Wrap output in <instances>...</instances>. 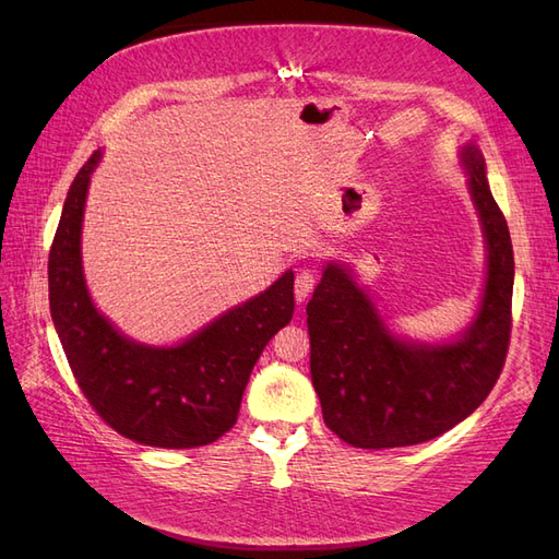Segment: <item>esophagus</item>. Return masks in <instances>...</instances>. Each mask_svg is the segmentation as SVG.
Returning a JSON list of instances; mask_svg holds the SVG:
<instances>
[{
	"label": "esophagus",
	"mask_w": 559,
	"mask_h": 559,
	"mask_svg": "<svg viewBox=\"0 0 559 559\" xmlns=\"http://www.w3.org/2000/svg\"><path fill=\"white\" fill-rule=\"evenodd\" d=\"M312 289H314V273L312 270H300V273L296 275V282H294L296 300H306Z\"/></svg>",
	"instance_id": "esophagus-1"
}]
</instances>
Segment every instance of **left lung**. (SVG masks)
Returning a JSON list of instances; mask_svg holds the SVG:
<instances>
[{
	"label": "left lung",
	"mask_w": 559,
	"mask_h": 559,
	"mask_svg": "<svg viewBox=\"0 0 559 559\" xmlns=\"http://www.w3.org/2000/svg\"><path fill=\"white\" fill-rule=\"evenodd\" d=\"M487 245L473 324L452 343L401 341L341 263H326L308 302L310 373L326 427L364 450L405 448L460 425L492 392L511 341L513 245L478 146L462 148Z\"/></svg>",
	"instance_id": "left-lung-1"
}]
</instances>
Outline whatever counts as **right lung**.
I'll return each instance as SVG.
<instances>
[{
    "instance_id": "right-lung-1",
    "label": "right lung",
    "mask_w": 559,
    "mask_h": 559,
    "mask_svg": "<svg viewBox=\"0 0 559 559\" xmlns=\"http://www.w3.org/2000/svg\"><path fill=\"white\" fill-rule=\"evenodd\" d=\"M99 151L67 193L48 253V302L72 373L93 411L151 448L210 445L238 421L251 368L294 314V273L224 312L175 347L118 333L93 306L81 267V222Z\"/></svg>"
}]
</instances>
